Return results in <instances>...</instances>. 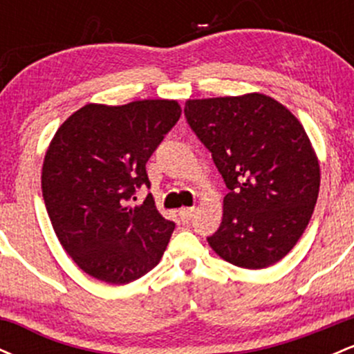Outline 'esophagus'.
I'll use <instances>...</instances> for the list:
<instances>
[{
    "label": "esophagus",
    "mask_w": 354,
    "mask_h": 354,
    "mask_svg": "<svg viewBox=\"0 0 354 354\" xmlns=\"http://www.w3.org/2000/svg\"><path fill=\"white\" fill-rule=\"evenodd\" d=\"M194 216V208H183L180 211V218L183 223H189Z\"/></svg>",
    "instance_id": "esophagus-1"
}]
</instances>
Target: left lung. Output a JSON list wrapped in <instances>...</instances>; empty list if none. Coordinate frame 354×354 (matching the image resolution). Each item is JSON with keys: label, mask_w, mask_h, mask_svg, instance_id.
I'll list each match as a JSON object with an SVG mask.
<instances>
[{"label": "left lung", "mask_w": 354, "mask_h": 354, "mask_svg": "<svg viewBox=\"0 0 354 354\" xmlns=\"http://www.w3.org/2000/svg\"><path fill=\"white\" fill-rule=\"evenodd\" d=\"M185 116L230 189L209 246L246 270L278 263L301 238L319 193L318 158L301 123L258 93L189 100Z\"/></svg>", "instance_id": "left-lung-1"}]
</instances>
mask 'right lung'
Masks as SVG:
<instances>
[{"instance_id": "add662e5", "label": "right lung", "mask_w": 354, "mask_h": 354, "mask_svg": "<svg viewBox=\"0 0 354 354\" xmlns=\"http://www.w3.org/2000/svg\"><path fill=\"white\" fill-rule=\"evenodd\" d=\"M181 116L176 101L143 100L123 106L86 104L53 138L41 188L53 230L84 273L126 284L160 263L174 223L158 213L148 194L146 163Z\"/></svg>"}]
</instances>
